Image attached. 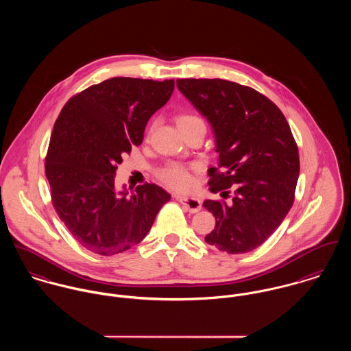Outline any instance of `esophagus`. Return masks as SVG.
Here are the masks:
<instances>
[{
    "label": "esophagus",
    "instance_id": "esophagus-1",
    "mask_svg": "<svg viewBox=\"0 0 351 351\" xmlns=\"http://www.w3.org/2000/svg\"><path fill=\"white\" fill-rule=\"evenodd\" d=\"M177 200L180 201L191 213H197L201 209V201L196 197H186V196H177Z\"/></svg>",
    "mask_w": 351,
    "mask_h": 351
}]
</instances>
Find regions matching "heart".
<instances>
[{
  "mask_svg": "<svg viewBox=\"0 0 351 351\" xmlns=\"http://www.w3.org/2000/svg\"><path fill=\"white\" fill-rule=\"evenodd\" d=\"M200 123H202V120L195 114H182L177 119L178 128L193 125V124H200ZM159 178L162 180L163 184H166L171 189L180 191V192H188V191L193 189V186H195V178H193L192 173L186 167H184L181 165H176V163H171V165H167L166 167H163L159 171Z\"/></svg>",
  "mask_w": 351,
  "mask_h": 351,
  "instance_id": "heart-1",
  "label": "heart"
}]
</instances>
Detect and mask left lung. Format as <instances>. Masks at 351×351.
I'll use <instances>...</instances> for the list:
<instances>
[{"label":"left lung","mask_w":351,"mask_h":351,"mask_svg":"<svg viewBox=\"0 0 351 351\" xmlns=\"http://www.w3.org/2000/svg\"><path fill=\"white\" fill-rule=\"evenodd\" d=\"M178 90L208 120L215 135L217 167L209 191L230 204L205 200L216 217L205 242L228 254L261 246L293 205L300 173L299 150L289 124L274 102L249 86L226 80H177Z\"/></svg>","instance_id":"left-lung-1"}]
</instances>
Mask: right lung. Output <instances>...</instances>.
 <instances>
[{"mask_svg":"<svg viewBox=\"0 0 351 351\" xmlns=\"http://www.w3.org/2000/svg\"><path fill=\"white\" fill-rule=\"evenodd\" d=\"M174 90L158 82L114 77L75 95L56 119L46 158L53 208L86 250L114 255L141 243L171 196L155 184L117 191L123 155L143 141L151 116Z\"/></svg>","mask_w":351,"mask_h":351,"instance_id":"add662e5","label":"right lung"}]
</instances>
